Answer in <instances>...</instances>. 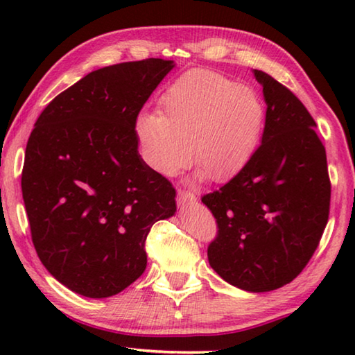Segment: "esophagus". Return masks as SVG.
I'll return each instance as SVG.
<instances>
[{"label":"esophagus","mask_w":355,"mask_h":355,"mask_svg":"<svg viewBox=\"0 0 355 355\" xmlns=\"http://www.w3.org/2000/svg\"><path fill=\"white\" fill-rule=\"evenodd\" d=\"M177 202H178L180 207L189 205V203H194L196 202V196L192 194V192H188V191H178Z\"/></svg>","instance_id":"1"}]
</instances>
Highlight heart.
<instances>
[{"label":"heart","instance_id":"b5f03b06","mask_svg":"<svg viewBox=\"0 0 355 355\" xmlns=\"http://www.w3.org/2000/svg\"><path fill=\"white\" fill-rule=\"evenodd\" d=\"M264 105L258 94L209 70L180 76L159 101V112L137 119L136 131L156 171L173 175L192 159L213 182L249 163L260 142Z\"/></svg>","mask_w":355,"mask_h":355}]
</instances>
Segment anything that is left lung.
<instances>
[{"label": "left lung", "instance_id": "left-lung-1", "mask_svg": "<svg viewBox=\"0 0 355 355\" xmlns=\"http://www.w3.org/2000/svg\"><path fill=\"white\" fill-rule=\"evenodd\" d=\"M254 76L266 103L261 146L202 202L219 227L209 266L239 290L264 293L290 284L315 254L329 219L330 182L307 107L272 76Z\"/></svg>", "mask_w": 355, "mask_h": 355}]
</instances>
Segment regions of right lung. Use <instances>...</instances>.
Wrapping results in <instances>:
<instances>
[{"label": "right lung", "instance_id": "obj_1", "mask_svg": "<svg viewBox=\"0 0 355 355\" xmlns=\"http://www.w3.org/2000/svg\"><path fill=\"white\" fill-rule=\"evenodd\" d=\"M173 61L110 65L59 94L28 139L21 192L40 261L81 296L123 291L147 266L156 220L177 211L175 189L139 155L137 114Z\"/></svg>", "mask_w": 355, "mask_h": 355}]
</instances>
